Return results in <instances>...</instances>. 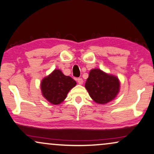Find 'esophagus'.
Wrapping results in <instances>:
<instances>
[{
  "mask_svg": "<svg viewBox=\"0 0 154 154\" xmlns=\"http://www.w3.org/2000/svg\"><path fill=\"white\" fill-rule=\"evenodd\" d=\"M77 81L78 83H79V85H82V84L83 83V80L81 79V78H79V79H77Z\"/></svg>",
  "mask_w": 154,
  "mask_h": 154,
  "instance_id": "34e87169",
  "label": "esophagus"
}]
</instances>
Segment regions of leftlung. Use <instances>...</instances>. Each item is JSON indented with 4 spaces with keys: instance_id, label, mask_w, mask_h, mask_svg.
Segmentation results:
<instances>
[{
    "instance_id": "8db88e82",
    "label": "left lung",
    "mask_w": 154,
    "mask_h": 154,
    "mask_svg": "<svg viewBox=\"0 0 154 154\" xmlns=\"http://www.w3.org/2000/svg\"><path fill=\"white\" fill-rule=\"evenodd\" d=\"M85 87L90 97L98 104H106L119 93L120 83L117 77L107 74L100 69L90 71Z\"/></svg>"
}]
</instances>
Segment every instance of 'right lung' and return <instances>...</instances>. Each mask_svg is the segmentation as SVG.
Returning <instances> with one entry per match:
<instances>
[{
    "instance_id": "add662e5",
    "label": "right lung",
    "mask_w": 154,
    "mask_h": 154,
    "mask_svg": "<svg viewBox=\"0 0 154 154\" xmlns=\"http://www.w3.org/2000/svg\"><path fill=\"white\" fill-rule=\"evenodd\" d=\"M76 85V82L70 76L64 75L58 69L44 78L41 82V91L48 102L53 104H59L66 97L71 88Z\"/></svg>"
}]
</instances>
